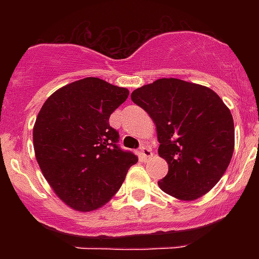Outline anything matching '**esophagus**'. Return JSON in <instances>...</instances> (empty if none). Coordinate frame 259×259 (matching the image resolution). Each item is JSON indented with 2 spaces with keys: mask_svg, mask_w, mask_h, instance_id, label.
Masks as SVG:
<instances>
[{
  "mask_svg": "<svg viewBox=\"0 0 259 259\" xmlns=\"http://www.w3.org/2000/svg\"><path fill=\"white\" fill-rule=\"evenodd\" d=\"M140 155H141V158H143V161H148V159H149V158L153 155V152L149 146L143 145L140 149Z\"/></svg>",
  "mask_w": 259,
  "mask_h": 259,
  "instance_id": "esophagus-1",
  "label": "esophagus"
}]
</instances>
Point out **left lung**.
Returning a JSON list of instances; mask_svg holds the SVG:
<instances>
[{"label":"left lung","mask_w":259,"mask_h":259,"mask_svg":"<svg viewBox=\"0 0 259 259\" xmlns=\"http://www.w3.org/2000/svg\"><path fill=\"white\" fill-rule=\"evenodd\" d=\"M131 98L155 123L158 154L168 163L159 188L183 201L206 194L226 172L235 148L232 114L222 98L207 87L174 77L135 89Z\"/></svg>","instance_id":"1"}]
</instances>
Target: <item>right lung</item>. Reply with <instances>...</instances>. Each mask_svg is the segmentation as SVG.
Returning <instances> with one entry per match:
<instances>
[{
    "label": "right lung",
    "instance_id": "obj_1",
    "mask_svg": "<svg viewBox=\"0 0 259 259\" xmlns=\"http://www.w3.org/2000/svg\"><path fill=\"white\" fill-rule=\"evenodd\" d=\"M127 88L98 77L62 87L48 98L33 125L42 175L67 206L92 211L111 200L137 162L118 146L109 118L127 100Z\"/></svg>",
    "mask_w": 259,
    "mask_h": 259
}]
</instances>
